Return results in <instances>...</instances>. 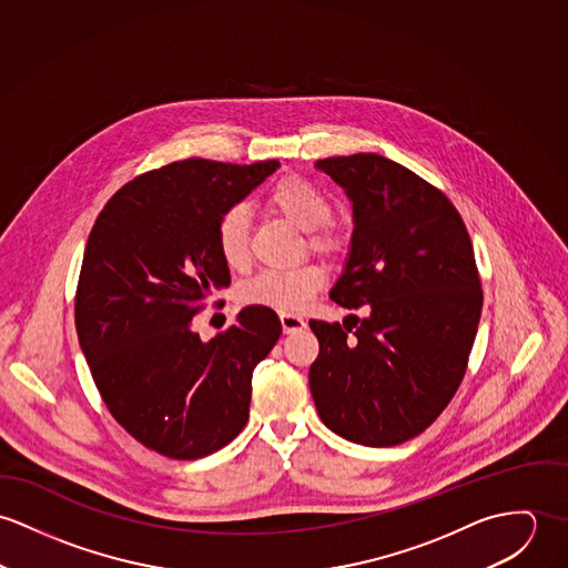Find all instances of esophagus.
<instances>
[{"label":"esophagus","mask_w":568,"mask_h":568,"mask_svg":"<svg viewBox=\"0 0 568 568\" xmlns=\"http://www.w3.org/2000/svg\"><path fill=\"white\" fill-rule=\"evenodd\" d=\"M281 326L285 333H296L307 326V322L296 314H281Z\"/></svg>","instance_id":"obj_1"}]
</instances>
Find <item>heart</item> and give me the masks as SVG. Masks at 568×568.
<instances>
[{
  "label": "heart",
  "mask_w": 568,
  "mask_h": 568,
  "mask_svg": "<svg viewBox=\"0 0 568 568\" xmlns=\"http://www.w3.org/2000/svg\"><path fill=\"white\" fill-rule=\"evenodd\" d=\"M265 206L307 233V248L339 258L348 251V235L331 220L333 206L324 191L303 176H283L265 191ZM215 248L222 261L237 270L251 254V213L244 204L224 209L215 224ZM324 285V270L317 263H303L290 270L267 267L251 276L240 296L246 305L270 307L283 314L305 310Z\"/></svg>",
  "instance_id": "heart-1"
}]
</instances>
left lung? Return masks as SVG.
<instances>
[{
	"label": "left lung",
	"mask_w": 568,
	"mask_h": 568,
	"mask_svg": "<svg viewBox=\"0 0 568 568\" xmlns=\"http://www.w3.org/2000/svg\"><path fill=\"white\" fill-rule=\"evenodd\" d=\"M353 200V246L331 301L368 317L310 320L320 342L310 387L322 423L346 440L396 446L455 396L484 305L466 224L438 187L378 156L315 163Z\"/></svg>",
	"instance_id": "8db88e82"
}]
</instances>
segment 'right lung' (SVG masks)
Instances as JSON below:
<instances>
[{"instance_id": "add662e5", "label": "right lung", "mask_w": 568, "mask_h": 568, "mask_svg": "<svg viewBox=\"0 0 568 568\" xmlns=\"http://www.w3.org/2000/svg\"><path fill=\"white\" fill-rule=\"evenodd\" d=\"M276 168L174 161L115 191L89 233L73 307L80 348L113 418L165 457L211 455L246 427L278 315L251 305L211 342L191 317L231 283L213 237L220 215Z\"/></svg>"}]
</instances>
